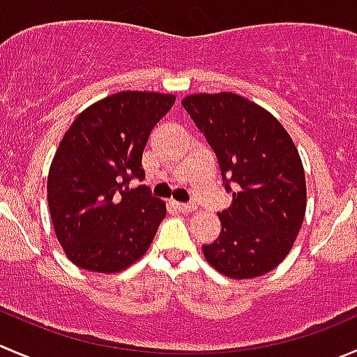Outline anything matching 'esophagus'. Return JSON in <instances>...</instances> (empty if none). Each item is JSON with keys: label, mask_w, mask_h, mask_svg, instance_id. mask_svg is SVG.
Masks as SVG:
<instances>
[{"label": "esophagus", "mask_w": 357, "mask_h": 357, "mask_svg": "<svg viewBox=\"0 0 357 357\" xmlns=\"http://www.w3.org/2000/svg\"><path fill=\"white\" fill-rule=\"evenodd\" d=\"M172 206H174L178 211H181V213H192V211L197 209L193 204H185V202H172Z\"/></svg>", "instance_id": "1"}]
</instances>
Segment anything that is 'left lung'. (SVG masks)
Instances as JSON below:
<instances>
[{
    "mask_svg": "<svg viewBox=\"0 0 357 357\" xmlns=\"http://www.w3.org/2000/svg\"><path fill=\"white\" fill-rule=\"evenodd\" d=\"M181 105L216 153L234 197L218 213L220 237L202 245L204 256L231 279L274 271L305 216V172L295 143L275 116L242 96L193 94Z\"/></svg>",
    "mask_w": 357,
    "mask_h": 357,
    "instance_id": "1",
    "label": "left lung"
}]
</instances>
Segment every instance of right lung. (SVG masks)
<instances>
[{
    "label": "right lung",
    "mask_w": 357,
    "mask_h": 357,
    "mask_svg": "<svg viewBox=\"0 0 357 357\" xmlns=\"http://www.w3.org/2000/svg\"><path fill=\"white\" fill-rule=\"evenodd\" d=\"M176 98L119 92L79 113L62 137L48 172V207L55 235L79 268L115 274L150 248L165 218L141 164L148 136Z\"/></svg>",
    "instance_id": "right-lung-1"
}]
</instances>
